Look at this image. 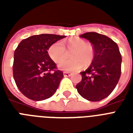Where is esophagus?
<instances>
[{
    "mask_svg": "<svg viewBox=\"0 0 133 133\" xmlns=\"http://www.w3.org/2000/svg\"><path fill=\"white\" fill-rule=\"evenodd\" d=\"M63 76L64 77H70V76H71V74L70 72H63Z\"/></svg>",
    "mask_w": 133,
    "mask_h": 133,
    "instance_id": "obj_1",
    "label": "esophagus"
}]
</instances>
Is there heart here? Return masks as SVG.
<instances>
[{
	"instance_id": "obj_1",
	"label": "heart",
	"mask_w": 133,
	"mask_h": 133,
	"mask_svg": "<svg viewBox=\"0 0 133 133\" xmlns=\"http://www.w3.org/2000/svg\"><path fill=\"white\" fill-rule=\"evenodd\" d=\"M69 50L73 51L71 54L72 59H61L66 55V49L63 41H59L50 46L48 54L54 62L58 63L57 66L60 70L68 72L78 70L83 65L91 63L95 56V50L90 43H87L84 39L79 37L70 38L67 42Z\"/></svg>"
}]
</instances>
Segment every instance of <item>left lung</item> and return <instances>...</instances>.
Returning a JSON list of instances; mask_svg holds the SVG:
<instances>
[{
    "label": "left lung",
    "mask_w": 133,
    "mask_h": 133,
    "mask_svg": "<svg viewBox=\"0 0 133 133\" xmlns=\"http://www.w3.org/2000/svg\"><path fill=\"white\" fill-rule=\"evenodd\" d=\"M80 37L92 44L95 56L88 68L80 72L82 79L76 88L84 99L101 101L110 95L119 80L122 55L117 44L105 35L92 32Z\"/></svg>",
    "instance_id": "obj_1"
}]
</instances>
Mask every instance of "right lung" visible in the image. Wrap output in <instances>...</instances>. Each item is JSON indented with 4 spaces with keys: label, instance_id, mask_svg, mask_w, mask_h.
<instances>
[{
    "label": "right lung",
    "instance_id": "right-lung-1",
    "mask_svg": "<svg viewBox=\"0 0 133 133\" xmlns=\"http://www.w3.org/2000/svg\"><path fill=\"white\" fill-rule=\"evenodd\" d=\"M65 36L43 34L23 39L14 52L13 76L19 90L34 101L54 95L63 74L48 54L52 44Z\"/></svg>",
    "mask_w": 133,
    "mask_h": 133
}]
</instances>
